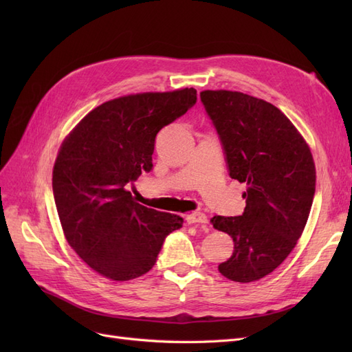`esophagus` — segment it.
<instances>
[{
	"instance_id": "obj_1",
	"label": "esophagus",
	"mask_w": 352,
	"mask_h": 352,
	"mask_svg": "<svg viewBox=\"0 0 352 352\" xmlns=\"http://www.w3.org/2000/svg\"><path fill=\"white\" fill-rule=\"evenodd\" d=\"M186 221L189 225H206L208 221V217L204 214V212L201 211H195V212H190V214L186 216Z\"/></svg>"
}]
</instances>
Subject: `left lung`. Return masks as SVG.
I'll return each instance as SVG.
<instances>
[{
  "label": "left lung",
  "instance_id": "8db88e82",
  "mask_svg": "<svg viewBox=\"0 0 352 352\" xmlns=\"http://www.w3.org/2000/svg\"><path fill=\"white\" fill-rule=\"evenodd\" d=\"M232 179L247 184L241 216H214L233 239L219 264L225 278L248 283L272 273L291 254L310 214L316 167L304 138L273 104L233 91H202Z\"/></svg>",
  "mask_w": 352,
  "mask_h": 352
}]
</instances>
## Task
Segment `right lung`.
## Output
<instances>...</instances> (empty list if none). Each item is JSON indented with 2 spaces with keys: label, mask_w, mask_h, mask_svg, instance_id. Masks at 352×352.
<instances>
[{
  "label": "right lung",
  "mask_w": 352,
  "mask_h": 352,
  "mask_svg": "<svg viewBox=\"0 0 352 352\" xmlns=\"http://www.w3.org/2000/svg\"><path fill=\"white\" fill-rule=\"evenodd\" d=\"M197 102V91L127 95L83 117L63 142L52 192L70 247L111 280L153 269L184 219L138 204L126 186L153 170L155 136Z\"/></svg>",
  "instance_id": "right-lung-1"
}]
</instances>
